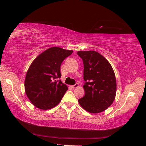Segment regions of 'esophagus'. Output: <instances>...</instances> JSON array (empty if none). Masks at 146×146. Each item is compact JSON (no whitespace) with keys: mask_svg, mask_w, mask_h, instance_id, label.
I'll return each mask as SVG.
<instances>
[{"mask_svg":"<svg viewBox=\"0 0 146 146\" xmlns=\"http://www.w3.org/2000/svg\"><path fill=\"white\" fill-rule=\"evenodd\" d=\"M71 86V88H76L77 87H78V83H76V84H75L74 85Z\"/></svg>","mask_w":146,"mask_h":146,"instance_id":"obj_1","label":"esophagus"}]
</instances>
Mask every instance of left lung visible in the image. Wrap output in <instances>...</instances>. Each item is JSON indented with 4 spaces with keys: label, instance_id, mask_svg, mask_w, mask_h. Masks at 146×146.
<instances>
[{
    "label": "left lung",
    "instance_id": "8db88e82",
    "mask_svg": "<svg viewBox=\"0 0 146 146\" xmlns=\"http://www.w3.org/2000/svg\"><path fill=\"white\" fill-rule=\"evenodd\" d=\"M84 64L83 88L85 96L78 99L81 107L92 113L104 111L115 98L117 83L111 64L106 58L95 51H78Z\"/></svg>",
    "mask_w": 146,
    "mask_h": 146
}]
</instances>
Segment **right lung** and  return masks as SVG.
<instances>
[{"label": "right lung", "mask_w": 146, "mask_h": 146, "mask_svg": "<svg viewBox=\"0 0 146 146\" xmlns=\"http://www.w3.org/2000/svg\"><path fill=\"white\" fill-rule=\"evenodd\" d=\"M73 52L52 47L38 55L31 64L26 75L24 88L27 97L36 107L51 109L61 102L68 86L56 78L61 76V63Z\"/></svg>", "instance_id": "obj_1"}]
</instances>
